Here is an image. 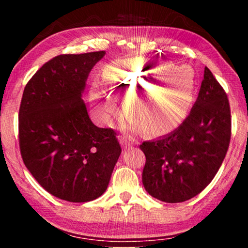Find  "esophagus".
<instances>
[{"instance_id":"obj_1","label":"esophagus","mask_w":248,"mask_h":248,"mask_svg":"<svg viewBox=\"0 0 248 248\" xmlns=\"http://www.w3.org/2000/svg\"><path fill=\"white\" fill-rule=\"evenodd\" d=\"M120 144L124 150L130 149L133 146V142L131 140H128L127 138H120Z\"/></svg>"}]
</instances>
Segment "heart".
Masks as SVG:
<instances>
[{
    "mask_svg": "<svg viewBox=\"0 0 248 248\" xmlns=\"http://www.w3.org/2000/svg\"><path fill=\"white\" fill-rule=\"evenodd\" d=\"M105 77L121 98L128 89H134L124 98L125 111L132 118V128L141 124L150 134H163L177 127L187 116L194 98V77H187L184 69H170V64L118 60L107 66ZM158 80L160 84L155 86ZM93 108L95 116L108 125L123 115L120 104L98 90L93 92Z\"/></svg>",
    "mask_w": 248,
    "mask_h": 248,
    "instance_id": "b5f03b06",
    "label": "heart"
}]
</instances>
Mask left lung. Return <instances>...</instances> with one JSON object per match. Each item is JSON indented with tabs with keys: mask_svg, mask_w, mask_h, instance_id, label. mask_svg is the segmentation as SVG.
I'll return each instance as SVG.
<instances>
[{
	"mask_svg": "<svg viewBox=\"0 0 248 248\" xmlns=\"http://www.w3.org/2000/svg\"><path fill=\"white\" fill-rule=\"evenodd\" d=\"M231 112L224 90L207 66L190 114L174 131L143 142L145 190L169 203L200 194L219 170L228 152Z\"/></svg>",
	"mask_w": 248,
	"mask_h": 248,
	"instance_id": "left-lung-1",
	"label": "left lung"
}]
</instances>
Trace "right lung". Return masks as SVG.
Wrapping results in <instances>:
<instances>
[{"label": "right lung", "instance_id": "add662e5", "mask_svg": "<svg viewBox=\"0 0 248 248\" xmlns=\"http://www.w3.org/2000/svg\"><path fill=\"white\" fill-rule=\"evenodd\" d=\"M105 54L53 58L27 83L20 103L25 165L44 189L70 202L102 196L121 154L114 130L96 127L82 99L90 72Z\"/></svg>", "mask_w": 248, "mask_h": 248}]
</instances>
